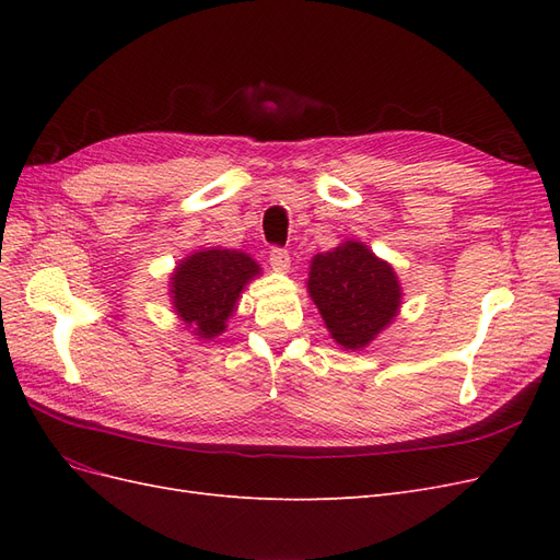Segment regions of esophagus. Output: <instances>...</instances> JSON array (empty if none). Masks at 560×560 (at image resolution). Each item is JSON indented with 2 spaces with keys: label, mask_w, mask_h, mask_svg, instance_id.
<instances>
[{
  "label": "esophagus",
  "mask_w": 560,
  "mask_h": 560,
  "mask_svg": "<svg viewBox=\"0 0 560 560\" xmlns=\"http://www.w3.org/2000/svg\"><path fill=\"white\" fill-rule=\"evenodd\" d=\"M268 261L273 266L276 273H287V270H290V252L282 247H273L268 254Z\"/></svg>",
  "instance_id": "34e87169"
}]
</instances>
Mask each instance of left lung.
<instances>
[{"label":"left lung","instance_id":"1","mask_svg":"<svg viewBox=\"0 0 560 560\" xmlns=\"http://www.w3.org/2000/svg\"><path fill=\"white\" fill-rule=\"evenodd\" d=\"M306 287L329 336L346 350L376 341L399 315L404 296L393 264L360 241L315 254Z\"/></svg>","mask_w":560,"mask_h":560}]
</instances>
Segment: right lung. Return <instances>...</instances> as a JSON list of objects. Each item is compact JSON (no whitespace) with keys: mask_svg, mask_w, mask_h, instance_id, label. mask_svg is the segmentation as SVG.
I'll use <instances>...</instances> for the list:
<instances>
[{"mask_svg":"<svg viewBox=\"0 0 560 560\" xmlns=\"http://www.w3.org/2000/svg\"><path fill=\"white\" fill-rule=\"evenodd\" d=\"M259 276L261 266L247 252L202 247L179 259L167 294L186 329L200 341H212L226 331V322L238 311L245 287Z\"/></svg>","mask_w":560,"mask_h":560,"instance_id":"obj_1","label":"right lung"}]
</instances>
